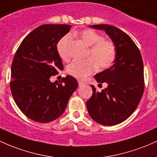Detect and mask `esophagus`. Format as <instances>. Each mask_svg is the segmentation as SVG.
Listing matches in <instances>:
<instances>
[{"label":"esophagus","mask_w":157,"mask_h":157,"mask_svg":"<svg viewBox=\"0 0 157 157\" xmlns=\"http://www.w3.org/2000/svg\"><path fill=\"white\" fill-rule=\"evenodd\" d=\"M78 83H79V86H83L84 84H85V82L81 81V80H78Z\"/></svg>","instance_id":"esophagus-1"}]
</instances>
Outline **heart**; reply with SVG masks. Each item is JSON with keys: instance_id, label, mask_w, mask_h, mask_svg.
<instances>
[{"instance_id": "obj_1", "label": "heart", "mask_w": 157, "mask_h": 157, "mask_svg": "<svg viewBox=\"0 0 157 157\" xmlns=\"http://www.w3.org/2000/svg\"><path fill=\"white\" fill-rule=\"evenodd\" d=\"M82 42L89 48L88 56L90 58L84 60H74L68 65L67 71L77 79H84L96 68L105 69L113 63L116 54L115 47L110 41L104 40V37L91 29H86L75 33ZM70 36L62 38L57 44V51L60 57L64 60L69 59L68 44Z\"/></svg>"}]
</instances>
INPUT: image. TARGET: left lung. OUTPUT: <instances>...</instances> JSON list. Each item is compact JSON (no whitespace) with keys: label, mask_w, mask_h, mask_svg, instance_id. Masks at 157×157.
Instances as JSON below:
<instances>
[{"label":"left lung","mask_w":157,"mask_h":157,"mask_svg":"<svg viewBox=\"0 0 157 157\" xmlns=\"http://www.w3.org/2000/svg\"><path fill=\"white\" fill-rule=\"evenodd\" d=\"M89 27L106 32L114 44L116 54L111 67L94 75L96 81L105 82L107 87L98 92L91 86L93 94L86 102L88 112L98 124H118L132 114L142 97L144 84L142 55L131 38L120 29L109 25Z\"/></svg>","instance_id":"1"}]
</instances>
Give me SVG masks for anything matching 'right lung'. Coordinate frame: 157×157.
I'll list each match as a JSON object with an SVG mask.
<instances>
[{"label":"right lung","instance_id":"1","mask_svg":"<svg viewBox=\"0 0 157 157\" xmlns=\"http://www.w3.org/2000/svg\"><path fill=\"white\" fill-rule=\"evenodd\" d=\"M71 27L39 26L25 37L15 54L11 67L12 94L21 111L35 121L46 123L59 118L78 86L77 80L69 75L61 82L50 80L51 76L63 70L56 45Z\"/></svg>","mask_w":157,"mask_h":157}]
</instances>
